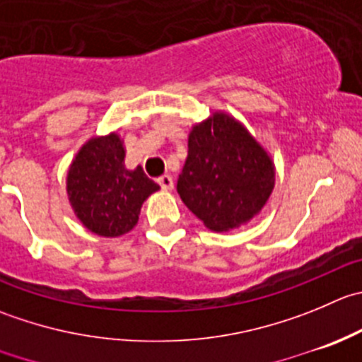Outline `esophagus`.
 Here are the masks:
<instances>
[{
    "instance_id": "1",
    "label": "esophagus",
    "mask_w": 362,
    "mask_h": 362,
    "mask_svg": "<svg viewBox=\"0 0 362 362\" xmlns=\"http://www.w3.org/2000/svg\"><path fill=\"white\" fill-rule=\"evenodd\" d=\"M157 184H159L160 189H164V191H171V189H173V178H171L170 175H163V177L157 178Z\"/></svg>"
}]
</instances>
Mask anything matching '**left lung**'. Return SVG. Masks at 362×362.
I'll return each instance as SVG.
<instances>
[{
	"instance_id": "1",
	"label": "left lung",
	"mask_w": 362,
	"mask_h": 362,
	"mask_svg": "<svg viewBox=\"0 0 362 362\" xmlns=\"http://www.w3.org/2000/svg\"><path fill=\"white\" fill-rule=\"evenodd\" d=\"M187 146L177 191L209 230H235L262 212L276 168L237 118L216 111L191 129Z\"/></svg>"
}]
</instances>
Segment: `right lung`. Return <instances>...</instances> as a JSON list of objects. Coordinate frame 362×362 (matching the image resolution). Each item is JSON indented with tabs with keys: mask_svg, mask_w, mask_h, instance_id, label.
Instances as JSON below:
<instances>
[{
	"mask_svg": "<svg viewBox=\"0 0 362 362\" xmlns=\"http://www.w3.org/2000/svg\"><path fill=\"white\" fill-rule=\"evenodd\" d=\"M159 185L141 166L125 168L117 132L88 139L66 171V194L77 219L100 237H120L138 224L141 205Z\"/></svg>",
	"mask_w": 362,
	"mask_h": 362,
	"instance_id": "right-lung-1",
	"label": "right lung"
}]
</instances>
